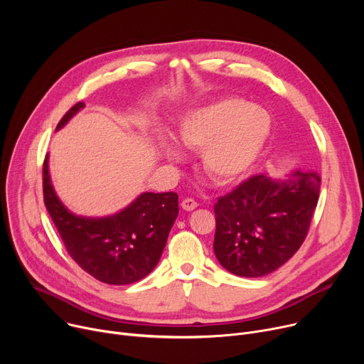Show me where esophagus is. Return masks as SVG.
<instances>
[{
  "instance_id": "obj_1",
  "label": "esophagus",
  "mask_w": 364,
  "mask_h": 364,
  "mask_svg": "<svg viewBox=\"0 0 364 364\" xmlns=\"http://www.w3.org/2000/svg\"><path fill=\"white\" fill-rule=\"evenodd\" d=\"M181 206L183 209H186V211H193L195 208H198V202L192 198H186L183 202H181Z\"/></svg>"
}]
</instances>
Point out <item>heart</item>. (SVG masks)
I'll return each instance as SVG.
<instances>
[{"label": "heart", "instance_id": "obj_1", "mask_svg": "<svg viewBox=\"0 0 364 364\" xmlns=\"http://www.w3.org/2000/svg\"><path fill=\"white\" fill-rule=\"evenodd\" d=\"M270 134L264 109L240 99H221L187 114L177 131L188 149H202V166L218 184L239 180L254 165ZM169 155L176 156L174 150Z\"/></svg>", "mask_w": 364, "mask_h": 364}]
</instances>
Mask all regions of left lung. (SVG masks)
I'll list each match as a JSON object with an SVG mask.
<instances>
[{
    "label": "left lung",
    "instance_id": "left-lung-1",
    "mask_svg": "<svg viewBox=\"0 0 364 364\" xmlns=\"http://www.w3.org/2000/svg\"><path fill=\"white\" fill-rule=\"evenodd\" d=\"M321 178L298 171L286 181L252 176L214 205V252L225 270L261 277L282 267L307 237Z\"/></svg>",
    "mask_w": 364,
    "mask_h": 364
}]
</instances>
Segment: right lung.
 Wrapping results in <instances>:
<instances>
[{
  "label": "right lung",
  "mask_w": 364,
  "mask_h": 364,
  "mask_svg": "<svg viewBox=\"0 0 364 364\" xmlns=\"http://www.w3.org/2000/svg\"><path fill=\"white\" fill-rule=\"evenodd\" d=\"M81 107L82 102L73 105L57 128ZM47 159L43 165L44 205L72 259L85 273L107 284H129L146 277L156 267L178 215V195L143 193L117 215L76 217L57 199Z\"/></svg>",
  "instance_id": "add662e5"
}]
</instances>
